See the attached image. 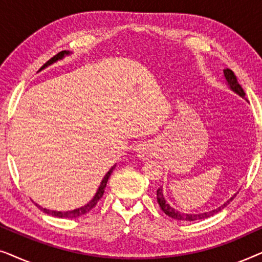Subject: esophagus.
<instances>
[{"label": "esophagus", "instance_id": "obj_1", "mask_svg": "<svg viewBox=\"0 0 262 262\" xmlns=\"http://www.w3.org/2000/svg\"><path fill=\"white\" fill-rule=\"evenodd\" d=\"M137 151H138V156L142 157V159H148V157H149L150 150L148 148V145H145V144L138 145Z\"/></svg>", "mask_w": 262, "mask_h": 262}]
</instances>
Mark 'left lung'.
Here are the masks:
<instances>
[{
	"mask_svg": "<svg viewBox=\"0 0 262 262\" xmlns=\"http://www.w3.org/2000/svg\"><path fill=\"white\" fill-rule=\"evenodd\" d=\"M224 77L225 80H227V83L229 85V88L231 89L232 92H235L236 94H238L241 98L246 99V93L243 91L241 85L237 82V78H236L234 71L230 70V69H224ZM157 203L160 204V207L161 210L163 211L164 213L167 214V216H169L171 218H174V220L177 221H184V222H193V221H199V220H205V218H209L211 216H213V214H216L220 212L224 209L225 206L228 205L229 203L231 202L232 199L235 198L236 194H234L231 196L230 199L227 200L223 205L217 207V209H213L211 211H207V212H202V213H184V212H180V211L175 210L174 207H171L169 204L166 202V199H164V195H163V189L162 187L157 189Z\"/></svg>",
	"mask_w": 262,
	"mask_h": 262,
	"instance_id": "1",
	"label": "left lung"
}]
</instances>
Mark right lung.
<instances>
[{
  "mask_svg": "<svg viewBox=\"0 0 262 262\" xmlns=\"http://www.w3.org/2000/svg\"><path fill=\"white\" fill-rule=\"evenodd\" d=\"M68 55H70L69 51H62V52L57 53L56 56H53L51 59L48 60V62H46L44 66H42L40 69H39V71L42 70V69H45L46 67L51 66V64H53V63H56L57 60L64 58V57L68 56ZM114 168H116V166H113L108 171H107V174L105 175V177H103L101 184H100V186H99L98 192L95 193L94 198H93L88 204H85L84 206L78 207V209H75V210H71V211H53V210L45 209V207H41L40 205H38V204H35V205H37L39 209L42 211V212H45V213H48V214H51V216L58 217V218H76L78 216H82V214H85L87 212H89V211H91L93 207L96 205V204H98V202H99L100 199L102 198L103 192H105V187H106V185H107V181H108V179L111 177V174H112V171H113Z\"/></svg>",
  "mask_w": 262,
  "mask_h": 262,
  "instance_id": "1",
  "label": "right lung"
}]
</instances>
